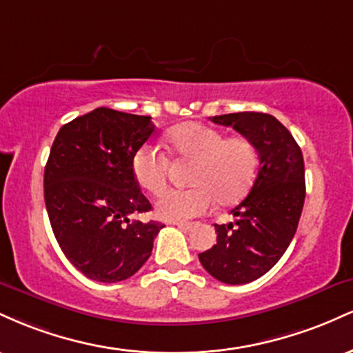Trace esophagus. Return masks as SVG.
<instances>
[{
	"instance_id": "obj_1",
	"label": "esophagus",
	"mask_w": 353,
	"mask_h": 353,
	"mask_svg": "<svg viewBox=\"0 0 353 353\" xmlns=\"http://www.w3.org/2000/svg\"><path fill=\"white\" fill-rule=\"evenodd\" d=\"M176 225L179 229H182V230H189L194 224H192V222H176Z\"/></svg>"
}]
</instances>
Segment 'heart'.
Masks as SVG:
<instances>
[{
  "mask_svg": "<svg viewBox=\"0 0 353 353\" xmlns=\"http://www.w3.org/2000/svg\"><path fill=\"white\" fill-rule=\"evenodd\" d=\"M169 149L181 159L194 161L189 189L165 190L156 202L159 219L188 221L208 212L212 202L229 205L249 192L259 169V151L250 139L228 137L225 132L201 123H185L169 129ZM168 157L144 144L131 157V172L144 190L161 194L168 179Z\"/></svg>",
  "mask_w": 353,
  "mask_h": 353,
  "instance_id": "b5f03b06",
  "label": "heart"
}]
</instances>
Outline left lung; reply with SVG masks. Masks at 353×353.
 I'll use <instances>...</instances> for the list:
<instances>
[{"mask_svg": "<svg viewBox=\"0 0 353 353\" xmlns=\"http://www.w3.org/2000/svg\"><path fill=\"white\" fill-rule=\"evenodd\" d=\"M210 121L252 141L261 164L249 196L230 210L236 221L216 224L217 244L199 254V261L217 281L249 283L277 264L297 230L305 201L302 151L289 129L265 112H234Z\"/></svg>", "mask_w": 353, "mask_h": 353, "instance_id": "1", "label": "left lung"}]
</instances>
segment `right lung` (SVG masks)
I'll use <instances>...</instances> for the list:
<instances>
[{"instance_id":"obj_1","label":"right lung","mask_w":353,"mask_h":353,"mask_svg":"<svg viewBox=\"0 0 353 353\" xmlns=\"http://www.w3.org/2000/svg\"><path fill=\"white\" fill-rule=\"evenodd\" d=\"M154 132L151 116L98 108L59 129L44 168V202L56 241L88 279L121 282L151 257L161 222L131 221L151 210L131 157Z\"/></svg>"}]
</instances>
